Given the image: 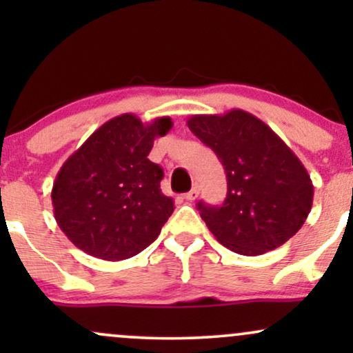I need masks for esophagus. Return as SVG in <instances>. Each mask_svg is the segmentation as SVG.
Here are the masks:
<instances>
[{
	"mask_svg": "<svg viewBox=\"0 0 353 353\" xmlns=\"http://www.w3.org/2000/svg\"><path fill=\"white\" fill-rule=\"evenodd\" d=\"M197 196H199V188H197V185H194V188L190 189L184 197H185V201H196Z\"/></svg>",
	"mask_w": 353,
	"mask_h": 353,
	"instance_id": "esophagus-1",
	"label": "esophagus"
}]
</instances>
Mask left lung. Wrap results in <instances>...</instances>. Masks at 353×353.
Wrapping results in <instances>:
<instances>
[{"label":"left lung","instance_id":"8db88e82","mask_svg":"<svg viewBox=\"0 0 353 353\" xmlns=\"http://www.w3.org/2000/svg\"><path fill=\"white\" fill-rule=\"evenodd\" d=\"M188 125L216 152L228 176L221 205L197 204L214 237L241 255H261L295 236L312 209L314 185L292 149L242 109L196 114Z\"/></svg>","mask_w":353,"mask_h":353}]
</instances>
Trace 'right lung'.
<instances>
[{"label":"right lung","instance_id":"add662e5","mask_svg":"<svg viewBox=\"0 0 353 353\" xmlns=\"http://www.w3.org/2000/svg\"><path fill=\"white\" fill-rule=\"evenodd\" d=\"M171 117L143 124L134 114L109 119L61 165L51 190L54 219L78 249L124 261L151 245L174 210L161 190L163 169L148 159Z\"/></svg>","mask_w":353,"mask_h":353}]
</instances>
